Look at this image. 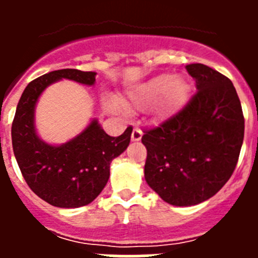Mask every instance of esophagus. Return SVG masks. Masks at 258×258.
Wrapping results in <instances>:
<instances>
[{
    "mask_svg": "<svg viewBox=\"0 0 258 258\" xmlns=\"http://www.w3.org/2000/svg\"><path fill=\"white\" fill-rule=\"evenodd\" d=\"M142 131H141L140 127H134L133 132H132V141L133 142H138V141H141V138H142Z\"/></svg>",
    "mask_w": 258,
    "mask_h": 258,
    "instance_id": "esophagus-1",
    "label": "esophagus"
}]
</instances>
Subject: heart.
I'll use <instances>...</instances> for the list:
<instances>
[{
	"label": "heart",
	"mask_w": 258,
	"mask_h": 258,
	"mask_svg": "<svg viewBox=\"0 0 258 258\" xmlns=\"http://www.w3.org/2000/svg\"><path fill=\"white\" fill-rule=\"evenodd\" d=\"M188 94L190 85L183 77L161 74L131 89L126 97L120 99V104L129 111L146 109L154 104V115L157 118H166L184 106ZM106 107L112 112L118 111L117 103L112 101L107 102Z\"/></svg>",
	"instance_id": "obj_1"
}]
</instances>
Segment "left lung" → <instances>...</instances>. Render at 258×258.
<instances>
[{
    "mask_svg": "<svg viewBox=\"0 0 258 258\" xmlns=\"http://www.w3.org/2000/svg\"><path fill=\"white\" fill-rule=\"evenodd\" d=\"M186 70L197 83V94L142 137L146 182L164 202L177 207L197 206L223 187L244 138V117L231 81L202 63Z\"/></svg>",
    "mask_w": 258,
    "mask_h": 258,
    "instance_id": "8db88e82",
    "label": "left lung"
}]
</instances>
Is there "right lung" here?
I'll return each instance as SVG.
<instances>
[{"label": "right lung", "instance_id": "right-lung-1", "mask_svg": "<svg viewBox=\"0 0 258 258\" xmlns=\"http://www.w3.org/2000/svg\"><path fill=\"white\" fill-rule=\"evenodd\" d=\"M95 72L52 71L33 80L24 89L11 126L13 150L27 184L33 192L58 208L88 206L102 192L109 178V164L126 150L133 127L109 137L97 118L63 145H50L36 132L35 111L45 89L67 79L93 86Z\"/></svg>", "mask_w": 258, "mask_h": 258}]
</instances>
